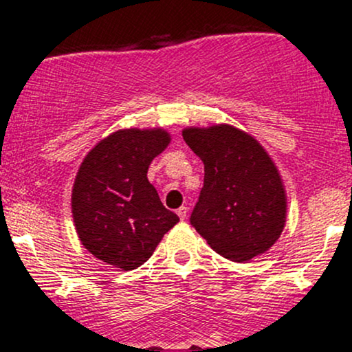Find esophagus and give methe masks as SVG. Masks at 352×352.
<instances>
[{
  "label": "esophagus",
  "mask_w": 352,
  "mask_h": 352,
  "mask_svg": "<svg viewBox=\"0 0 352 352\" xmlns=\"http://www.w3.org/2000/svg\"><path fill=\"white\" fill-rule=\"evenodd\" d=\"M187 207H180L179 210H177V215H179V218L180 220H185V218H187Z\"/></svg>",
  "instance_id": "34e87169"
}]
</instances>
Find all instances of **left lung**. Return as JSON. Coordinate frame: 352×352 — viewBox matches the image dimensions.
Instances as JSON below:
<instances>
[{"label":"left lung","instance_id":"1","mask_svg":"<svg viewBox=\"0 0 352 352\" xmlns=\"http://www.w3.org/2000/svg\"><path fill=\"white\" fill-rule=\"evenodd\" d=\"M182 135L205 165L192 227L218 254L238 263L268 252L285 227L286 193L265 148L227 124L188 127Z\"/></svg>","mask_w":352,"mask_h":352}]
</instances>
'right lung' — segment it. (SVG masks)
I'll return each mask as SVG.
<instances>
[{"label":"right lung","instance_id":"add662e5","mask_svg":"<svg viewBox=\"0 0 352 352\" xmlns=\"http://www.w3.org/2000/svg\"><path fill=\"white\" fill-rule=\"evenodd\" d=\"M170 142L164 129H122L87 153L72 187L80 243L104 263L135 270L179 221L147 179L148 165Z\"/></svg>","mask_w":352,"mask_h":352}]
</instances>
